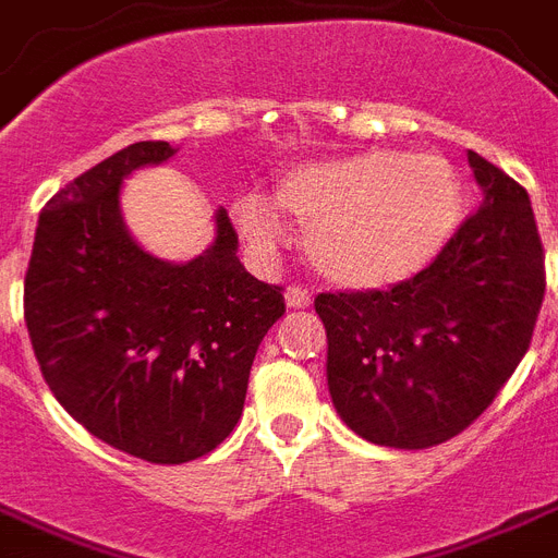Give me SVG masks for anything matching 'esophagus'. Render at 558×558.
I'll return each mask as SVG.
<instances>
[{
    "mask_svg": "<svg viewBox=\"0 0 558 558\" xmlns=\"http://www.w3.org/2000/svg\"><path fill=\"white\" fill-rule=\"evenodd\" d=\"M284 302H288L290 311H305V307H311V293H307V288L293 284V288L284 290Z\"/></svg>",
    "mask_w": 558,
    "mask_h": 558,
    "instance_id": "34e87169",
    "label": "esophagus"
}]
</instances>
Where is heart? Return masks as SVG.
I'll return each instance as SVG.
<instances>
[{
    "label": "heart",
    "mask_w": 558,
    "mask_h": 558,
    "mask_svg": "<svg viewBox=\"0 0 558 558\" xmlns=\"http://www.w3.org/2000/svg\"><path fill=\"white\" fill-rule=\"evenodd\" d=\"M276 207L305 228V253L316 274L351 290L408 282L450 242L462 219V187L453 165L436 154H353L288 170ZM242 236L268 251L279 219L247 193L233 202Z\"/></svg>",
    "instance_id": "1"
}]
</instances>
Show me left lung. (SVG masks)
I'll use <instances>...</instances> for the list:
<instances>
[{
    "label": "left lung",
    "mask_w": 558,
    "mask_h": 558,
    "mask_svg": "<svg viewBox=\"0 0 558 558\" xmlns=\"http://www.w3.org/2000/svg\"><path fill=\"white\" fill-rule=\"evenodd\" d=\"M482 205L430 268L390 290L319 293L328 390L353 434L399 450L453 439L531 348L545 253L522 185L468 150Z\"/></svg>",
    "instance_id": "obj_1"
}]
</instances>
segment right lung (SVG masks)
I'll return each instance as SVG.
<instances>
[{
	"mask_svg": "<svg viewBox=\"0 0 558 558\" xmlns=\"http://www.w3.org/2000/svg\"><path fill=\"white\" fill-rule=\"evenodd\" d=\"M179 147L136 142L64 185L39 214L25 325L50 393L87 434L154 464L210 453L236 427L282 288L253 279L222 207L187 262L131 236L122 185Z\"/></svg>",
	"mask_w": 558,
	"mask_h": 558,
	"instance_id": "obj_1",
	"label": "right lung"
}]
</instances>
